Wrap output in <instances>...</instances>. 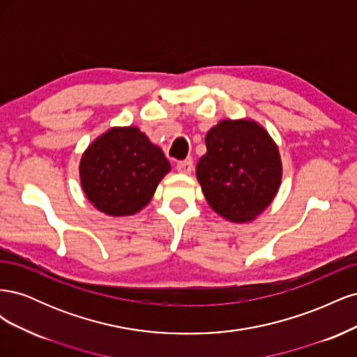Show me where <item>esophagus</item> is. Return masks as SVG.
I'll return each instance as SVG.
<instances>
[{
    "mask_svg": "<svg viewBox=\"0 0 357 357\" xmlns=\"http://www.w3.org/2000/svg\"><path fill=\"white\" fill-rule=\"evenodd\" d=\"M177 171L181 172V174H190V172L193 171V162L190 159L178 162V164H177Z\"/></svg>",
    "mask_w": 357,
    "mask_h": 357,
    "instance_id": "obj_1",
    "label": "esophagus"
}]
</instances>
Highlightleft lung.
<instances>
[{
	"label": "left lung",
	"instance_id": "obj_1",
	"mask_svg": "<svg viewBox=\"0 0 357 357\" xmlns=\"http://www.w3.org/2000/svg\"><path fill=\"white\" fill-rule=\"evenodd\" d=\"M197 178L210 207L245 223L261 214L282 181V160L273 138L253 121H222L205 135Z\"/></svg>",
	"mask_w": 357,
	"mask_h": 357
}]
</instances>
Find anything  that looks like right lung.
Here are the masks:
<instances>
[{
  "mask_svg": "<svg viewBox=\"0 0 357 357\" xmlns=\"http://www.w3.org/2000/svg\"><path fill=\"white\" fill-rule=\"evenodd\" d=\"M169 169L164 152L138 128H112L83 153L80 181L100 211L131 215L146 207Z\"/></svg>",
  "mask_w": 357,
  "mask_h": 357,
  "instance_id": "obj_1",
  "label": "right lung"
}]
</instances>
